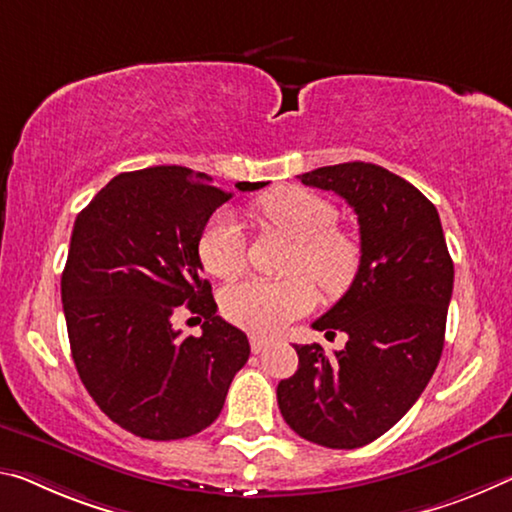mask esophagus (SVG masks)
I'll return each mask as SVG.
<instances>
[{
    "label": "esophagus",
    "instance_id": "obj_1",
    "mask_svg": "<svg viewBox=\"0 0 512 512\" xmlns=\"http://www.w3.org/2000/svg\"><path fill=\"white\" fill-rule=\"evenodd\" d=\"M271 342L266 337H257V335H253L250 337V348H253V353H262L266 346H269Z\"/></svg>",
    "mask_w": 512,
    "mask_h": 512
}]
</instances>
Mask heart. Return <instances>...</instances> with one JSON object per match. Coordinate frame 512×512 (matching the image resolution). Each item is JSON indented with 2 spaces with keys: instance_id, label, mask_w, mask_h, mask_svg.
Returning <instances> with one entry per match:
<instances>
[{
  "instance_id": "1",
  "label": "heart",
  "mask_w": 512,
  "mask_h": 512,
  "mask_svg": "<svg viewBox=\"0 0 512 512\" xmlns=\"http://www.w3.org/2000/svg\"><path fill=\"white\" fill-rule=\"evenodd\" d=\"M259 214L298 241L287 280H246L223 291V314L255 335H275L307 314L316 303L314 282L326 294L351 285L360 266V246L337 227V209L330 200L298 186H287L259 200ZM198 257L221 280L246 271V237L237 218L221 212L209 218L198 239Z\"/></svg>"
}]
</instances>
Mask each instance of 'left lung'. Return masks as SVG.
Segmentation results:
<instances>
[{
	"label": "left lung",
	"mask_w": 512,
	"mask_h": 512,
	"mask_svg": "<svg viewBox=\"0 0 512 512\" xmlns=\"http://www.w3.org/2000/svg\"><path fill=\"white\" fill-rule=\"evenodd\" d=\"M335 191L360 223V266L346 294L312 323L348 335L335 358L294 346L298 371L278 385L289 428L328 449H358L387 433L424 392L440 362L453 262L431 200L364 161L298 175Z\"/></svg>",
	"instance_id": "1"
}]
</instances>
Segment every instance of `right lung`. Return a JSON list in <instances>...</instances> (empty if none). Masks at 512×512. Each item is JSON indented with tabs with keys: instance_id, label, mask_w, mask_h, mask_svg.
<instances>
[{
	"instance_id": "1",
	"label": "right lung",
	"mask_w": 512,
	"mask_h": 512,
	"mask_svg": "<svg viewBox=\"0 0 512 512\" xmlns=\"http://www.w3.org/2000/svg\"><path fill=\"white\" fill-rule=\"evenodd\" d=\"M266 182H237L255 191ZM230 191L184 166L120 173L77 214L61 275L81 383L100 410L145 440H182L221 415L250 344L216 314L198 239ZM184 304L200 338L172 328Z\"/></svg>"
}]
</instances>
